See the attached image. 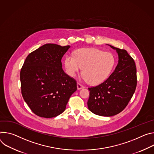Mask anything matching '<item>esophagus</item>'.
Listing matches in <instances>:
<instances>
[{
    "instance_id": "obj_1",
    "label": "esophagus",
    "mask_w": 154,
    "mask_h": 154,
    "mask_svg": "<svg viewBox=\"0 0 154 154\" xmlns=\"http://www.w3.org/2000/svg\"><path fill=\"white\" fill-rule=\"evenodd\" d=\"M83 88H84V86H82V84H79V83H77V89H78V90H80V89H83Z\"/></svg>"
}]
</instances>
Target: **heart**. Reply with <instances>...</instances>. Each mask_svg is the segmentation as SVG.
Masks as SVG:
<instances>
[{
	"label": "heart",
	"mask_w": 154,
	"mask_h": 154,
	"mask_svg": "<svg viewBox=\"0 0 154 154\" xmlns=\"http://www.w3.org/2000/svg\"><path fill=\"white\" fill-rule=\"evenodd\" d=\"M115 59L110 53L95 48H80L75 56L67 55L65 66L68 75L75 76L82 68V79L90 84L98 85L105 81L111 73Z\"/></svg>",
	"instance_id": "heart-1"
}]
</instances>
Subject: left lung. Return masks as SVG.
I'll return each instance as SVG.
<instances>
[{"label": "left lung", "mask_w": 154, "mask_h": 154, "mask_svg": "<svg viewBox=\"0 0 154 154\" xmlns=\"http://www.w3.org/2000/svg\"><path fill=\"white\" fill-rule=\"evenodd\" d=\"M118 63L114 71L103 82L88 88L89 109L95 114L110 117L122 111L134 93L137 78L133 59L125 49L115 48Z\"/></svg>", "instance_id": "left-lung-1"}]
</instances>
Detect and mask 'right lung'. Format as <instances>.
<instances>
[{
  "mask_svg": "<svg viewBox=\"0 0 154 154\" xmlns=\"http://www.w3.org/2000/svg\"><path fill=\"white\" fill-rule=\"evenodd\" d=\"M70 48L44 45L30 53L22 66L23 97L32 111L40 117L51 118L62 113L77 90L76 81L62 68V58Z\"/></svg>",
  "mask_w": 154,
  "mask_h": 154,
  "instance_id": "right-lung-1",
  "label": "right lung"
}]
</instances>
